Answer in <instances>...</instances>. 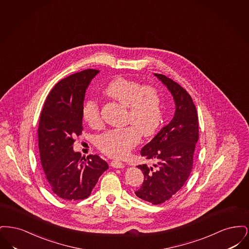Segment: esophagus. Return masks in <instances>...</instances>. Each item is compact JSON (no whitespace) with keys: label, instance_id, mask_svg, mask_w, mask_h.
<instances>
[{"label":"esophagus","instance_id":"obj_1","mask_svg":"<svg viewBox=\"0 0 249 249\" xmlns=\"http://www.w3.org/2000/svg\"><path fill=\"white\" fill-rule=\"evenodd\" d=\"M111 166L114 168H119V169H122L125 167V164L119 160H113L111 161Z\"/></svg>","mask_w":249,"mask_h":249}]
</instances>
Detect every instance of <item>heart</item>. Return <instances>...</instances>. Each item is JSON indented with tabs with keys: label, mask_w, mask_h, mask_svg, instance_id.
<instances>
[{
	"label": "heart",
	"mask_w": 249,
	"mask_h": 249,
	"mask_svg": "<svg viewBox=\"0 0 249 249\" xmlns=\"http://www.w3.org/2000/svg\"><path fill=\"white\" fill-rule=\"evenodd\" d=\"M105 93L127 107L123 128L107 130L97 139L98 148L111 158H124L140 140L153 135L162 121V100L152 86H142L135 80L118 77L105 89ZM83 119L89 126L102 124L100 107L95 100H87L82 108Z\"/></svg>",
	"instance_id": "heart-1"
}]
</instances>
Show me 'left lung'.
Listing matches in <instances>:
<instances>
[{
    "label": "left lung",
    "mask_w": 249,
    "mask_h": 249,
    "mask_svg": "<svg viewBox=\"0 0 249 249\" xmlns=\"http://www.w3.org/2000/svg\"><path fill=\"white\" fill-rule=\"evenodd\" d=\"M154 75L174 97L176 112L169 124L141 150V156L157 163L137 166L144 180L135 194L143 201L160 204L175 195L190 177L199 126L196 107L187 90L163 74Z\"/></svg>",
    "instance_id": "1"
}]
</instances>
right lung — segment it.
Returning a JSON list of instances; mask_svg holds the SVG:
<instances>
[{
    "instance_id": "add662e5",
    "label": "right lung",
    "mask_w": 249,
    "mask_h": 249,
    "mask_svg": "<svg viewBox=\"0 0 249 249\" xmlns=\"http://www.w3.org/2000/svg\"><path fill=\"white\" fill-rule=\"evenodd\" d=\"M98 70L88 69L60 80L49 92L38 128V145L45 178L59 198H88L108 169L97 155L81 157L72 149L73 137L81 134L85 93Z\"/></svg>"
}]
</instances>
